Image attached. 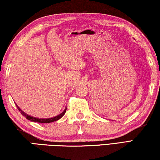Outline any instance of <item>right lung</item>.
Returning <instances> with one entry per match:
<instances>
[{
	"instance_id": "add662e5",
	"label": "right lung",
	"mask_w": 160,
	"mask_h": 160,
	"mask_svg": "<svg viewBox=\"0 0 160 160\" xmlns=\"http://www.w3.org/2000/svg\"><path fill=\"white\" fill-rule=\"evenodd\" d=\"M17 107H18V110L20 111V112L21 113V114L25 116V117H26L27 119H28V120L31 121H34V122L42 123H51V122H53V121H57V120H58V119H60L61 118L63 117V116L65 114V113H66V109H65V110L61 113H60V114L56 116H54V117H51V118H39L33 117V116H29L28 114V113H26L24 112H22V111L20 109V107H19L18 105H17Z\"/></svg>"
}]
</instances>
